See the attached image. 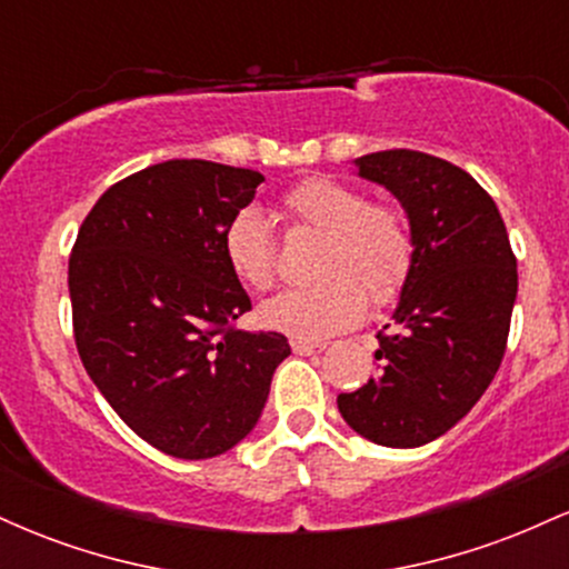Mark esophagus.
<instances>
[{"mask_svg": "<svg viewBox=\"0 0 569 569\" xmlns=\"http://www.w3.org/2000/svg\"><path fill=\"white\" fill-rule=\"evenodd\" d=\"M291 350L297 356H312V352L326 350V342H310V339H291Z\"/></svg>", "mask_w": 569, "mask_h": 569, "instance_id": "34e87169", "label": "esophagus"}]
</instances>
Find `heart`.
<instances>
[{"instance_id": "obj_1", "label": "heart", "mask_w": 569, "mask_h": 569, "mask_svg": "<svg viewBox=\"0 0 569 569\" xmlns=\"http://www.w3.org/2000/svg\"><path fill=\"white\" fill-rule=\"evenodd\" d=\"M283 211L297 227L321 234L310 259L316 280L259 307L267 329L323 339L352 329L367 302L377 310L398 302L415 267V238L401 208L371 202L348 181L312 176L283 194ZM221 248L230 272L248 289L276 286V238L262 211L253 206L234 211Z\"/></svg>"}]
</instances>
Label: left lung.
<instances>
[{
	"label": "left lung",
	"mask_w": 569,
	"mask_h": 569,
	"mask_svg": "<svg viewBox=\"0 0 569 569\" xmlns=\"http://www.w3.org/2000/svg\"><path fill=\"white\" fill-rule=\"evenodd\" d=\"M358 176L401 200L415 267L377 335V375L339 393L345 422L382 447L411 449L457 426L498 375L516 302V257L485 187L415 149L356 160Z\"/></svg>",
	"instance_id": "obj_1"
}]
</instances>
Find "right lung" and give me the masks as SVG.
<instances>
[{
    "instance_id": "add662e5",
    "label": "right lung",
    "mask_w": 569,
    "mask_h": 569,
    "mask_svg": "<svg viewBox=\"0 0 569 569\" xmlns=\"http://www.w3.org/2000/svg\"><path fill=\"white\" fill-rule=\"evenodd\" d=\"M264 176L168 160L117 181L69 257L82 367L122 422L181 460L224 455L262 415L289 339L234 329L251 299L221 234Z\"/></svg>"
}]
</instances>
